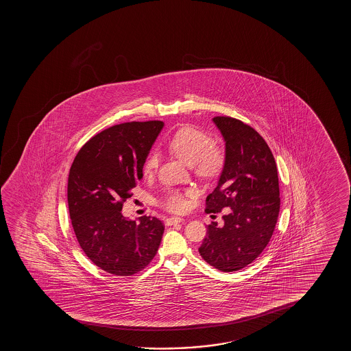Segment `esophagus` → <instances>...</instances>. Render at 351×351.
Instances as JSON below:
<instances>
[{
	"mask_svg": "<svg viewBox=\"0 0 351 351\" xmlns=\"http://www.w3.org/2000/svg\"><path fill=\"white\" fill-rule=\"evenodd\" d=\"M183 218L180 217H170L167 219V226H173V224H178V223H182Z\"/></svg>",
	"mask_w": 351,
	"mask_h": 351,
	"instance_id": "1",
	"label": "esophagus"
}]
</instances>
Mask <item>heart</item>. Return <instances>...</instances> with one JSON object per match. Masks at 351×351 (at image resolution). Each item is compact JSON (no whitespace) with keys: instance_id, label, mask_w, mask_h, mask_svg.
I'll return each mask as SVG.
<instances>
[{"instance_id":"heart-1","label":"heart","mask_w":351,"mask_h":351,"mask_svg":"<svg viewBox=\"0 0 351 351\" xmlns=\"http://www.w3.org/2000/svg\"><path fill=\"white\" fill-rule=\"evenodd\" d=\"M168 149L176 158L182 160L192 169L193 173L202 181H211L221 175L226 165V152L215 145H211V138L202 130L193 127H182L168 141ZM158 167V156L156 152L145 159L143 173L151 176ZM164 208L173 213L186 210L187 202L182 193L170 191L165 194Z\"/></svg>"}]
</instances>
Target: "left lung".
<instances>
[{
	"label": "left lung",
	"mask_w": 351,
	"mask_h": 351,
	"mask_svg": "<svg viewBox=\"0 0 351 351\" xmlns=\"http://www.w3.org/2000/svg\"><path fill=\"white\" fill-rule=\"evenodd\" d=\"M226 141V165L206 197L207 213L226 208L224 226H207L199 253L207 264L235 272L252 264L269 245L278 219V173L264 138L229 116L213 117Z\"/></svg>",
	"instance_id": "1"
}]
</instances>
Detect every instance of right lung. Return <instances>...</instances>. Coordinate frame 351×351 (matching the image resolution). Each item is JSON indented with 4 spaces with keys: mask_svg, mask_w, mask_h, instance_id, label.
<instances>
[{
    "mask_svg": "<svg viewBox=\"0 0 351 351\" xmlns=\"http://www.w3.org/2000/svg\"><path fill=\"white\" fill-rule=\"evenodd\" d=\"M162 121L125 122L92 136L68 176V207L77 242L108 274L132 276L157 254L164 226L156 217L139 223L122 216L123 202L143 178V165L163 128Z\"/></svg>",
    "mask_w": 351,
    "mask_h": 351,
    "instance_id": "obj_1",
    "label": "right lung"
}]
</instances>
